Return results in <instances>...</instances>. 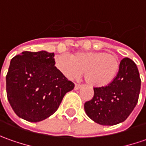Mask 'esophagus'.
Returning a JSON list of instances; mask_svg holds the SVG:
<instances>
[{"label":"esophagus","mask_w":146,"mask_h":146,"mask_svg":"<svg viewBox=\"0 0 146 146\" xmlns=\"http://www.w3.org/2000/svg\"><path fill=\"white\" fill-rule=\"evenodd\" d=\"M81 84H75V89L76 90H77V89H79V88H81Z\"/></svg>","instance_id":"34e87169"}]
</instances>
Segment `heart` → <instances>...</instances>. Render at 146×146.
<instances>
[{"label": "heart", "mask_w": 146, "mask_h": 146, "mask_svg": "<svg viewBox=\"0 0 146 146\" xmlns=\"http://www.w3.org/2000/svg\"><path fill=\"white\" fill-rule=\"evenodd\" d=\"M57 69L67 79L81 75L84 70V79L93 87H105L115 80L119 70L118 57L106 52L80 51L71 57L60 54L55 58Z\"/></svg>", "instance_id": "heart-1"}]
</instances>
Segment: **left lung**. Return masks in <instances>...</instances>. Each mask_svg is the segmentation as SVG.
I'll return each instance as SVG.
<instances>
[{
  "label": "left lung",
  "instance_id": "obj_1",
  "mask_svg": "<svg viewBox=\"0 0 146 146\" xmlns=\"http://www.w3.org/2000/svg\"><path fill=\"white\" fill-rule=\"evenodd\" d=\"M141 78L136 63L124 58L115 80L107 86L93 88V98L84 103V110L94 122L115 125L126 120L137 103Z\"/></svg>",
  "mask_w": 146,
  "mask_h": 146
}]
</instances>
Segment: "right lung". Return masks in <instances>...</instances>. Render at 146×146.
<instances>
[{"mask_svg":"<svg viewBox=\"0 0 146 146\" xmlns=\"http://www.w3.org/2000/svg\"><path fill=\"white\" fill-rule=\"evenodd\" d=\"M55 66L54 53L24 51L11 59L6 75L7 98L19 117L29 122L47 119L58 109L75 84Z\"/></svg>","mask_w":146,"mask_h":146,"instance_id":"right-lung-1","label":"right lung"}]
</instances>
